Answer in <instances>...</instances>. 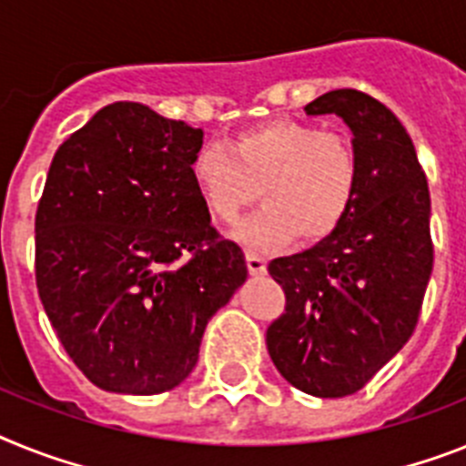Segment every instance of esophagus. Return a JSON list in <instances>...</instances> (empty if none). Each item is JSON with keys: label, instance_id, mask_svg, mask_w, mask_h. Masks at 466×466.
I'll return each instance as SVG.
<instances>
[{"label": "esophagus", "instance_id": "esophagus-1", "mask_svg": "<svg viewBox=\"0 0 466 466\" xmlns=\"http://www.w3.org/2000/svg\"><path fill=\"white\" fill-rule=\"evenodd\" d=\"M246 265H248V272L256 277L265 275L268 272V260L263 256H258V253H246Z\"/></svg>", "mask_w": 466, "mask_h": 466}]
</instances>
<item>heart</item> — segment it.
Here are the masks:
<instances>
[{"label": "heart", "instance_id": "heart-1", "mask_svg": "<svg viewBox=\"0 0 466 466\" xmlns=\"http://www.w3.org/2000/svg\"><path fill=\"white\" fill-rule=\"evenodd\" d=\"M191 182L215 220L234 225L260 198L234 239L251 251H277L300 234L327 239L353 206L358 156L346 135L300 120H268L222 144H203L189 166Z\"/></svg>", "mask_w": 466, "mask_h": 466}]
</instances>
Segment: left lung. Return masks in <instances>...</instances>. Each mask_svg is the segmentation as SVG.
Instances as JSON below:
<instances>
[{"instance_id": "obj_1", "label": "left lung", "mask_w": 466, "mask_h": 466, "mask_svg": "<svg viewBox=\"0 0 466 466\" xmlns=\"http://www.w3.org/2000/svg\"><path fill=\"white\" fill-rule=\"evenodd\" d=\"M353 132L358 191L334 232L269 275L287 310L268 327V353L289 384L318 398L350 396L412 336L433 268L431 198L400 120L370 94L334 89L306 106Z\"/></svg>"}]
</instances>
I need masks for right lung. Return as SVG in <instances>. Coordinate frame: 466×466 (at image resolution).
<instances>
[{
    "mask_svg": "<svg viewBox=\"0 0 466 466\" xmlns=\"http://www.w3.org/2000/svg\"><path fill=\"white\" fill-rule=\"evenodd\" d=\"M203 130L116 101L54 154L35 215L46 318L80 372L111 393L175 389L203 331L246 281L191 182Z\"/></svg>",
    "mask_w": 466,
    "mask_h": 466,
    "instance_id": "add662e5",
    "label": "right lung"
}]
</instances>
